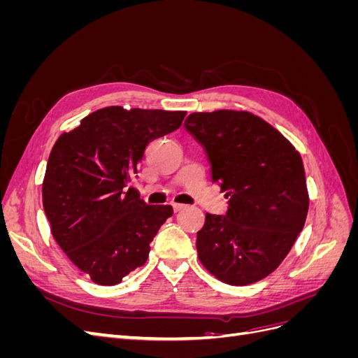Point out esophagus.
I'll list each match as a JSON object with an SVG mask.
<instances>
[{
	"label": "esophagus",
	"instance_id": "1",
	"mask_svg": "<svg viewBox=\"0 0 358 358\" xmlns=\"http://www.w3.org/2000/svg\"><path fill=\"white\" fill-rule=\"evenodd\" d=\"M171 206H173V209H175V212L185 209V204H183V203H171Z\"/></svg>",
	"mask_w": 358,
	"mask_h": 358
}]
</instances>
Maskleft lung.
Listing matches in <instances>:
<instances>
[{
    "label": "left lung",
    "mask_w": 358,
    "mask_h": 358,
    "mask_svg": "<svg viewBox=\"0 0 358 358\" xmlns=\"http://www.w3.org/2000/svg\"><path fill=\"white\" fill-rule=\"evenodd\" d=\"M204 148L212 180L229 199L197 233L201 264L230 285L266 278L282 263L306 221L309 196L300 154L249 112L191 113L183 124Z\"/></svg>",
    "instance_id": "1"
}]
</instances>
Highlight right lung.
I'll list each match as a JSON object with an SVG mask.
<instances>
[{
  "label": "right lung",
  "instance_id": "1",
  "mask_svg": "<svg viewBox=\"0 0 358 358\" xmlns=\"http://www.w3.org/2000/svg\"><path fill=\"white\" fill-rule=\"evenodd\" d=\"M185 112L110 106L83 117L53 145L43 208L53 239L95 284L115 285L143 266L169 204H146L127 188L148 143L178 129Z\"/></svg>",
  "mask_w": 358,
  "mask_h": 358
}]
</instances>
